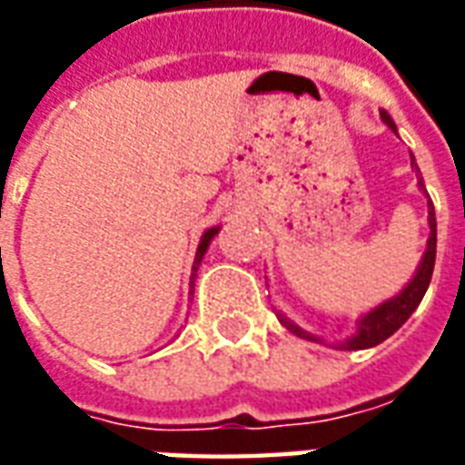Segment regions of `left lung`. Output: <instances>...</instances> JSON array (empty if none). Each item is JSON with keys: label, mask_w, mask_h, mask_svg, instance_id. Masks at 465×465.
I'll return each mask as SVG.
<instances>
[{"label": "left lung", "mask_w": 465, "mask_h": 465, "mask_svg": "<svg viewBox=\"0 0 465 465\" xmlns=\"http://www.w3.org/2000/svg\"><path fill=\"white\" fill-rule=\"evenodd\" d=\"M381 119L389 124L391 129L396 132V124L391 119L386 112H381ZM416 166V162H411ZM419 169V166H416ZM419 186L426 192V186L419 179ZM429 226H430V236H429V249L423 253V262H420L419 272L416 276L411 279V283L399 293V296H393L386 303H381L379 309H373L371 313H366L363 319L359 322V329H356V336L349 339V341L343 343V349L349 351H359V349H371V346H379L381 341H386L391 333H396L403 326V323L409 322V316L416 312V306L423 299V293L429 289L430 276H433V263H436V213H433V203H429ZM282 323H286L289 329H292L296 336H303V339H312V341H319L316 336L312 333H306L303 329H299L296 323H292L289 319H283Z\"/></svg>", "instance_id": "left-lung-1"}]
</instances>
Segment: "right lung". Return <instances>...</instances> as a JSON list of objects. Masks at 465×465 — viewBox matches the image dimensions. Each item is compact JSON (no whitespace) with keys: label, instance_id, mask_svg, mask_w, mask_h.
<instances>
[{"label":"right lung","instance_id":"1","mask_svg":"<svg viewBox=\"0 0 465 465\" xmlns=\"http://www.w3.org/2000/svg\"><path fill=\"white\" fill-rule=\"evenodd\" d=\"M216 233H219V229H209V232H206V233H203V236H202V243H199V249H196V259H193L192 283H193V279H196V269H199V263H202L203 253H206V246L212 243V239H213V236H216Z\"/></svg>","mask_w":465,"mask_h":465}]
</instances>
